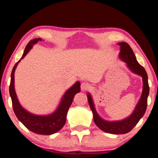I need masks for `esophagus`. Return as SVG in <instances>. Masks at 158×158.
<instances>
[{
  "instance_id": "34e87169",
  "label": "esophagus",
  "mask_w": 158,
  "mask_h": 158,
  "mask_svg": "<svg viewBox=\"0 0 158 158\" xmlns=\"http://www.w3.org/2000/svg\"><path fill=\"white\" fill-rule=\"evenodd\" d=\"M81 88L82 90H88V88H89V84L87 83H85V82H83V83H81Z\"/></svg>"
}]
</instances>
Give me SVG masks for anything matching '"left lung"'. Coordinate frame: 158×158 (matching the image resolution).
I'll use <instances>...</instances> for the list:
<instances>
[{
  "mask_svg": "<svg viewBox=\"0 0 158 158\" xmlns=\"http://www.w3.org/2000/svg\"><path fill=\"white\" fill-rule=\"evenodd\" d=\"M121 47L119 57L123 61L127 64L128 68L133 73L140 75L142 77L143 82V90L139 102L136 106L135 111L129 117L124 120L116 121V122H107L101 118L98 115L95 109L93 99L89 94H88V101L89 103L90 109L94 114V120L96 126L103 131L107 133L114 134V135H121L126 134L130 131L136 124L139 122L142 116L145 113L147 106H148V97L150 92L149 88L148 74L139 62L137 61L136 57L134 54L132 49L127 42H120L118 44Z\"/></svg>",
  "mask_w": 158,
  "mask_h": 158,
  "instance_id": "1",
  "label": "left lung"
}]
</instances>
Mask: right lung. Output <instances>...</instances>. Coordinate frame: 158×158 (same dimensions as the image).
<instances>
[{
	"label": "right lung",
	"mask_w": 158,
	"mask_h": 158,
	"mask_svg": "<svg viewBox=\"0 0 158 158\" xmlns=\"http://www.w3.org/2000/svg\"><path fill=\"white\" fill-rule=\"evenodd\" d=\"M39 41H42V39H34L28 43L26 47L21 60L27 55L32 46ZM19 60L15 64L10 75V83L9 86V93L12 101L13 109L18 119L30 131L39 135H49L57 132L60 130L66 122V116L68 109L72 104L73 98L77 93L81 91V83L76 82L70 89L67 90L62 97L59 107L53 114L47 116H37L32 114L23 109L19 103L17 98L14 88V73Z\"/></svg>",
	"instance_id": "right-lung-1"
}]
</instances>
